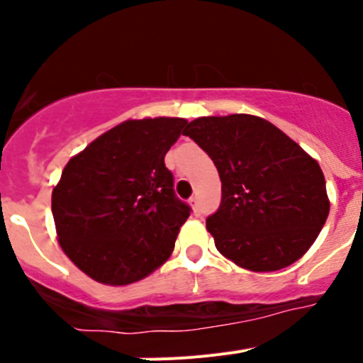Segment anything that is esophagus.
I'll list each match as a JSON object with an SVG mask.
<instances>
[{
    "label": "esophagus",
    "instance_id": "obj_1",
    "mask_svg": "<svg viewBox=\"0 0 363 363\" xmlns=\"http://www.w3.org/2000/svg\"><path fill=\"white\" fill-rule=\"evenodd\" d=\"M189 203H191V207H192V211H194V213H200V205H198V198L196 196H192L191 200H189Z\"/></svg>",
    "mask_w": 363,
    "mask_h": 363
}]
</instances>
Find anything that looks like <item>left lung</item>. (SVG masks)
Listing matches in <instances>:
<instances>
[{
    "label": "left lung",
    "instance_id": "1",
    "mask_svg": "<svg viewBox=\"0 0 363 363\" xmlns=\"http://www.w3.org/2000/svg\"><path fill=\"white\" fill-rule=\"evenodd\" d=\"M221 179L207 230L227 259L255 272L289 267L309 251L329 216L318 162L264 118L203 116L187 125Z\"/></svg>",
    "mask_w": 363,
    "mask_h": 363
}]
</instances>
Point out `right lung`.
I'll use <instances>...</instances> for the list:
<instances>
[{"label":"right lung","instance_id":"1","mask_svg":"<svg viewBox=\"0 0 363 363\" xmlns=\"http://www.w3.org/2000/svg\"><path fill=\"white\" fill-rule=\"evenodd\" d=\"M184 118L127 120L72 156L52 189L57 242L105 285L143 280L172 255L191 207L174 194L165 154Z\"/></svg>","mask_w":363,"mask_h":363}]
</instances>
